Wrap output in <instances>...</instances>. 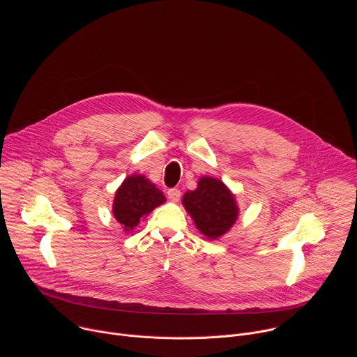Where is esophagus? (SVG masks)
Listing matches in <instances>:
<instances>
[{
  "instance_id": "obj_1",
  "label": "esophagus",
  "mask_w": 357,
  "mask_h": 357,
  "mask_svg": "<svg viewBox=\"0 0 357 357\" xmlns=\"http://www.w3.org/2000/svg\"><path fill=\"white\" fill-rule=\"evenodd\" d=\"M179 197H181V190H179V189L172 188V189H169V190H168V199H169V200H172V202H178V200H179Z\"/></svg>"
}]
</instances>
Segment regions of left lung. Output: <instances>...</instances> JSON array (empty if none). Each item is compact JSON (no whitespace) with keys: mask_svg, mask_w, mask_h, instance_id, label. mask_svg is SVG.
<instances>
[{"mask_svg":"<svg viewBox=\"0 0 357 357\" xmlns=\"http://www.w3.org/2000/svg\"><path fill=\"white\" fill-rule=\"evenodd\" d=\"M182 205L196 229L209 240L227 233L238 216L234 195L222 181L211 176H202L197 188L183 195Z\"/></svg>","mask_w":357,"mask_h":357,"instance_id":"left-lung-1","label":"left lung"}]
</instances>
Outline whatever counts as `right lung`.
<instances>
[{
  "label": "right lung",
  "mask_w": 357,
  "mask_h": 357,
  "mask_svg": "<svg viewBox=\"0 0 357 357\" xmlns=\"http://www.w3.org/2000/svg\"><path fill=\"white\" fill-rule=\"evenodd\" d=\"M164 192L144 175H131L116 190L113 215L126 231L138 226L139 220L165 203Z\"/></svg>",
  "instance_id": "1"
}]
</instances>
